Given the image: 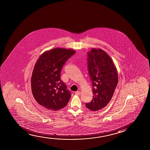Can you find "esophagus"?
Here are the masks:
<instances>
[{"label": "esophagus", "mask_w": 150, "mask_h": 150, "mask_svg": "<svg viewBox=\"0 0 150 150\" xmlns=\"http://www.w3.org/2000/svg\"><path fill=\"white\" fill-rule=\"evenodd\" d=\"M75 94L77 95V96H79L81 94V92L80 91H76L75 92Z\"/></svg>", "instance_id": "esophagus-1"}]
</instances>
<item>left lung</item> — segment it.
<instances>
[{"label": "left lung", "mask_w": 150, "mask_h": 150, "mask_svg": "<svg viewBox=\"0 0 150 150\" xmlns=\"http://www.w3.org/2000/svg\"><path fill=\"white\" fill-rule=\"evenodd\" d=\"M87 60L93 96L86 106L91 110L98 111L112 98L118 83L117 69L110 57L100 48H92L88 52Z\"/></svg>", "instance_id": "obj_1"}]
</instances>
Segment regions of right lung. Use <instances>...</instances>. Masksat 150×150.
Instances as JSON below:
<instances>
[{
    "mask_svg": "<svg viewBox=\"0 0 150 150\" xmlns=\"http://www.w3.org/2000/svg\"><path fill=\"white\" fill-rule=\"evenodd\" d=\"M75 53L71 49L56 48L44 52L35 64L31 78L32 93L38 103L47 109L60 110L69 102L71 94L60 79V72Z\"/></svg>",
    "mask_w": 150,
    "mask_h": 150,
    "instance_id": "add662e5",
    "label": "right lung"
}]
</instances>
